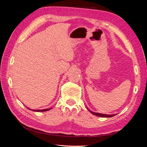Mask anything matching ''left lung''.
I'll return each mask as SVG.
<instances>
[{
	"instance_id": "1",
	"label": "left lung",
	"mask_w": 147,
	"mask_h": 147,
	"mask_svg": "<svg viewBox=\"0 0 147 147\" xmlns=\"http://www.w3.org/2000/svg\"><path fill=\"white\" fill-rule=\"evenodd\" d=\"M90 111V110H89ZM90 112L91 113H92L93 115H96V116H97V117H104V118H105V117H114V116H115V115H116V114H113V115H106V114H102V113H94V112H91V111H90Z\"/></svg>"
}]
</instances>
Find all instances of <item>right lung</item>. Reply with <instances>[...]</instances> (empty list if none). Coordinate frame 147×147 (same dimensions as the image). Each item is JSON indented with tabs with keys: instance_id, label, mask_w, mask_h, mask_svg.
Listing matches in <instances>:
<instances>
[{
	"instance_id": "1",
	"label": "right lung",
	"mask_w": 147,
	"mask_h": 147,
	"mask_svg": "<svg viewBox=\"0 0 147 147\" xmlns=\"http://www.w3.org/2000/svg\"><path fill=\"white\" fill-rule=\"evenodd\" d=\"M28 109L30 110V109ZM50 109H43V110H31L34 111V112H46V111H48Z\"/></svg>"
}]
</instances>
